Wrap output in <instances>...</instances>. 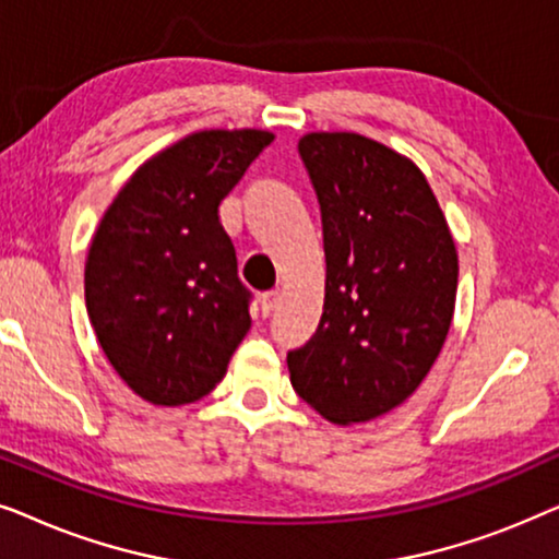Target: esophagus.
Masks as SVG:
<instances>
[{"label": "esophagus", "mask_w": 559, "mask_h": 559, "mask_svg": "<svg viewBox=\"0 0 559 559\" xmlns=\"http://www.w3.org/2000/svg\"><path fill=\"white\" fill-rule=\"evenodd\" d=\"M280 300H282V295L277 293V289H270V293H264L262 295V312H264V316H272V312L280 308Z\"/></svg>", "instance_id": "obj_1"}]
</instances>
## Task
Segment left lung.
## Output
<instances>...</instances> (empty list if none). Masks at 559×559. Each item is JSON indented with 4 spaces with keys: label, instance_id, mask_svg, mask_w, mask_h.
Listing matches in <instances>:
<instances>
[{
    "label": "left lung",
    "instance_id": "8db88e82",
    "mask_svg": "<svg viewBox=\"0 0 559 559\" xmlns=\"http://www.w3.org/2000/svg\"><path fill=\"white\" fill-rule=\"evenodd\" d=\"M320 203L325 302L318 331L289 350L300 400L335 425L369 423L423 384L450 331L457 251L412 159L354 132L305 134Z\"/></svg>",
    "mask_w": 559,
    "mask_h": 559
}]
</instances>
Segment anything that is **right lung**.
Segmentation results:
<instances>
[{
    "label": "right lung",
    "instance_id": "add662e5",
    "mask_svg": "<svg viewBox=\"0 0 559 559\" xmlns=\"http://www.w3.org/2000/svg\"><path fill=\"white\" fill-rule=\"evenodd\" d=\"M274 134L209 129L136 170L98 224L86 310L114 371L142 400L178 407L224 379L251 328V293L218 205Z\"/></svg>",
    "mask_w": 559,
    "mask_h": 559
}]
</instances>
